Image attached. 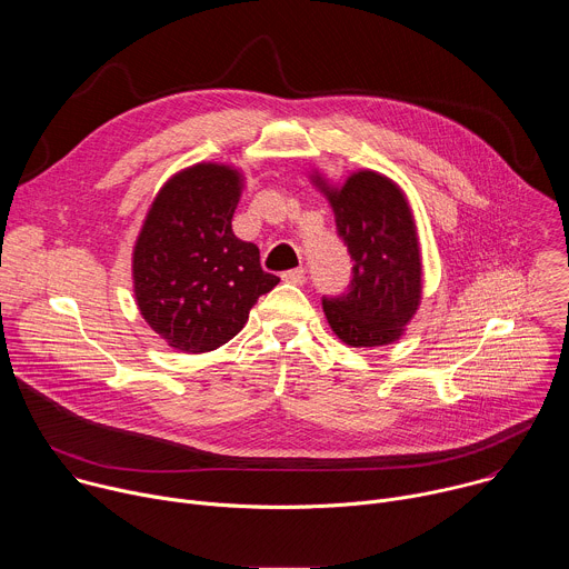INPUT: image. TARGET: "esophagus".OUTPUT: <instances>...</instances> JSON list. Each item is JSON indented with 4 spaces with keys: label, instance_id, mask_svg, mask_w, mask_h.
Returning <instances> with one entry per match:
<instances>
[{
    "label": "esophagus",
    "instance_id": "1",
    "mask_svg": "<svg viewBox=\"0 0 569 569\" xmlns=\"http://www.w3.org/2000/svg\"><path fill=\"white\" fill-rule=\"evenodd\" d=\"M281 279H283L286 283L301 286V283H306V272H303L301 268H297V270H288V272H283V274H281Z\"/></svg>",
    "mask_w": 569,
    "mask_h": 569
}]
</instances>
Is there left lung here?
I'll return each mask as SVG.
<instances>
[{
	"label": "left lung",
	"mask_w": 569,
	"mask_h": 569,
	"mask_svg": "<svg viewBox=\"0 0 569 569\" xmlns=\"http://www.w3.org/2000/svg\"><path fill=\"white\" fill-rule=\"evenodd\" d=\"M310 178L331 202L338 233L353 259L349 292L323 297V312L345 345L387 347L405 333L423 292L410 202L393 180L376 171H356L340 187L317 173Z\"/></svg>",
	"instance_id": "8db88e82"
}]
</instances>
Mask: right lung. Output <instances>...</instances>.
Instances as JSON below:
<instances>
[{
    "label": "right lung",
    "mask_w": 569,
    "mask_h": 569,
    "mask_svg": "<svg viewBox=\"0 0 569 569\" xmlns=\"http://www.w3.org/2000/svg\"><path fill=\"white\" fill-rule=\"evenodd\" d=\"M242 173L202 161L176 173L154 196L132 252L134 299L148 327L176 351L227 345L279 277L259 248L233 236Z\"/></svg>",
    "instance_id": "add662e5"
}]
</instances>
